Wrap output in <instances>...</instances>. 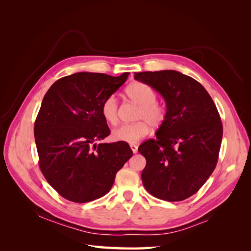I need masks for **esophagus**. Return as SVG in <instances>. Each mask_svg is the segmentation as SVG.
I'll use <instances>...</instances> for the list:
<instances>
[{"label":"esophagus","mask_w":251,"mask_h":251,"mask_svg":"<svg viewBox=\"0 0 251 251\" xmlns=\"http://www.w3.org/2000/svg\"><path fill=\"white\" fill-rule=\"evenodd\" d=\"M130 147H131V150L133 151V153H134V154L137 153V151H138V147L136 146V144H131Z\"/></svg>","instance_id":"esophagus-1"}]
</instances>
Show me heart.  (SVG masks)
<instances>
[{
	"instance_id": "b5f03b06",
	"label": "heart",
	"mask_w": 251,
	"mask_h": 251,
	"mask_svg": "<svg viewBox=\"0 0 251 251\" xmlns=\"http://www.w3.org/2000/svg\"><path fill=\"white\" fill-rule=\"evenodd\" d=\"M126 94L135 103L139 105L136 114L137 123L120 126L112 132L115 141L136 143L146 137L150 132V126L159 127L166 119V109L158 103L156 91L144 82H133L126 89ZM100 112L105 123L116 125L118 123V103L114 95L108 96L102 101Z\"/></svg>"
}]
</instances>
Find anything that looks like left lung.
<instances>
[{"label": "left lung", "instance_id": "8db88e82", "mask_svg": "<svg viewBox=\"0 0 251 251\" xmlns=\"http://www.w3.org/2000/svg\"><path fill=\"white\" fill-rule=\"evenodd\" d=\"M134 77L166 102V119L156 139L138 148L147 159L142 183L158 199L185 200L199 191L218 162L223 126L216 104L200 82L178 71L138 72Z\"/></svg>", "mask_w": 251, "mask_h": 251}]
</instances>
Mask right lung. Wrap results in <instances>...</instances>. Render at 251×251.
<instances>
[{
  "label": "right lung",
  "mask_w": 251,
  "mask_h": 251,
  "mask_svg": "<svg viewBox=\"0 0 251 251\" xmlns=\"http://www.w3.org/2000/svg\"><path fill=\"white\" fill-rule=\"evenodd\" d=\"M78 72L56 80L44 96L34 124L40 169L63 197L86 203L111 189L116 173L133 156L126 142L98 143L110 135L100 107L126 80Z\"/></svg>",
  "instance_id": "obj_1"
}]
</instances>
